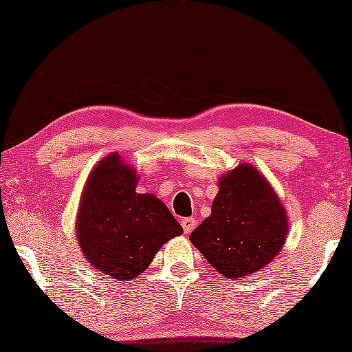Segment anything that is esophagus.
I'll use <instances>...</instances> for the list:
<instances>
[{
  "instance_id": "obj_1",
  "label": "esophagus",
  "mask_w": 352,
  "mask_h": 352,
  "mask_svg": "<svg viewBox=\"0 0 352 352\" xmlns=\"http://www.w3.org/2000/svg\"><path fill=\"white\" fill-rule=\"evenodd\" d=\"M197 224V221L194 218H182L181 219V226H182V230H184V234H190L192 230H194Z\"/></svg>"
}]
</instances>
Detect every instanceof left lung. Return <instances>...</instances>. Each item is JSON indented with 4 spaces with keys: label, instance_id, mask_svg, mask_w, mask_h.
I'll return each instance as SVG.
<instances>
[{
    "label": "left lung",
    "instance_id": "obj_1",
    "mask_svg": "<svg viewBox=\"0 0 352 352\" xmlns=\"http://www.w3.org/2000/svg\"><path fill=\"white\" fill-rule=\"evenodd\" d=\"M287 229L276 192L243 163L221 177L211 214L189 239L216 271L242 278L271 263L285 243Z\"/></svg>",
    "mask_w": 352,
    "mask_h": 352
}]
</instances>
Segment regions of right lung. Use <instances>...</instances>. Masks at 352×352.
Instances as JSON below:
<instances>
[{"instance_id": "add662e5", "label": "right lung", "mask_w": 352, "mask_h": 352, "mask_svg": "<svg viewBox=\"0 0 352 352\" xmlns=\"http://www.w3.org/2000/svg\"><path fill=\"white\" fill-rule=\"evenodd\" d=\"M136 171L105 157L91 173L76 216V237L86 259L105 276L133 280L141 276L163 243L182 234L162 200L138 194Z\"/></svg>"}]
</instances>
